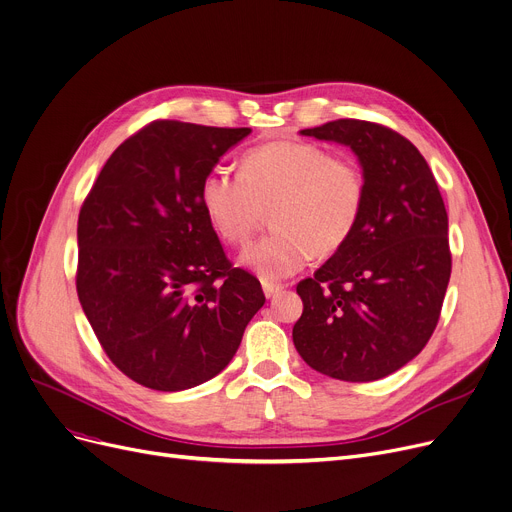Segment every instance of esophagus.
Masks as SVG:
<instances>
[{
    "label": "esophagus",
    "instance_id": "34e87169",
    "mask_svg": "<svg viewBox=\"0 0 512 512\" xmlns=\"http://www.w3.org/2000/svg\"><path fill=\"white\" fill-rule=\"evenodd\" d=\"M261 286H263V292H265V297H267V299H274L276 294H280V292L284 290V284L267 282V280H263V282H261Z\"/></svg>",
    "mask_w": 512,
    "mask_h": 512
}]
</instances>
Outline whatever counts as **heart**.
Wrapping results in <instances>:
<instances>
[{"mask_svg": "<svg viewBox=\"0 0 512 512\" xmlns=\"http://www.w3.org/2000/svg\"><path fill=\"white\" fill-rule=\"evenodd\" d=\"M213 230L232 245L251 238L270 207L274 226L240 255L263 280L297 274L309 259L340 251L367 201V176L355 157L330 155L305 141H274L242 155L240 174L211 168L199 188Z\"/></svg>", "mask_w": 512, "mask_h": 512, "instance_id": "heart-1", "label": "heart"}]
</instances>
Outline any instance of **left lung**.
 I'll use <instances>...</instances> for the list:
<instances>
[{"label": "left lung", "instance_id": "1", "mask_svg": "<svg viewBox=\"0 0 512 512\" xmlns=\"http://www.w3.org/2000/svg\"><path fill=\"white\" fill-rule=\"evenodd\" d=\"M301 134L355 151L367 201L351 240L297 284L303 315L292 340L334 380H382L438 326L452 270L440 188L419 149L388 126L344 118Z\"/></svg>", "mask_w": 512, "mask_h": 512}]
</instances>
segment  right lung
Here are the masks:
<instances>
[{"label":"right lung","mask_w":512,"mask_h":512,"mask_svg":"<svg viewBox=\"0 0 512 512\" xmlns=\"http://www.w3.org/2000/svg\"><path fill=\"white\" fill-rule=\"evenodd\" d=\"M249 132L155 120L105 161L80 207L78 301L105 355L145 388L211 380L265 303L199 197L203 176Z\"/></svg>","instance_id":"obj_1"}]
</instances>
